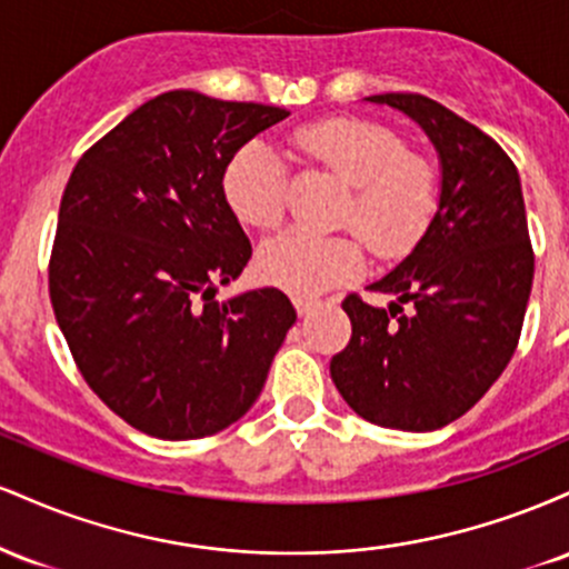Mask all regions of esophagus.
Here are the masks:
<instances>
[{
  "instance_id": "34e87169",
  "label": "esophagus",
  "mask_w": 569,
  "mask_h": 569,
  "mask_svg": "<svg viewBox=\"0 0 569 569\" xmlns=\"http://www.w3.org/2000/svg\"><path fill=\"white\" fill-rule=\"evenodd\" d=\"M293 307H297L299 316H307L310 310H316L318 302L316 299H307V297H293Z\"/></svg>"
}]
</instances>
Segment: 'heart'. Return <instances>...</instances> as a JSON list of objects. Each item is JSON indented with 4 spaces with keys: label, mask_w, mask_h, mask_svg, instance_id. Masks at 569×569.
Wrapping results in <instances>:
<instances>
[{
    "label": "heart",
    "mask_w": 569,
    "mask_h": 569,
    "mask_svg": "<svg viewBox=\"0 0 569 569\" xmlns=\"http://www.w3.org/2000/svg\"><path fill=\"white\" fill-rule=\"evenodd\" d=\"M293 143L352 187L342 224L361 234L377 257H403L420 243L436 217L439 181L426 158L409 152L401 133L358 117H331L299 128ZM221 189L248 227L276 230L286 217V168L264 141H248L232 154ZM363 264V246L352 234L286 232L259 251L264 280L299 297L348 283Z\"/></svg>",
    "instance_id": "heart-1"
}]
</instances>
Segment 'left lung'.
<instances>
[{
	"mask_svg": "<svg viewBox=\"0 0 569 569\" xmlns=\"http://www.w3.org/2000/svg\"><path fill=\"white\" fill-rule=\"evenodd\" d=\"M417 122L441 160L439 211L420 243L371 291L342 302L348 348L331 380L363 420L398 430L449 426L492 388L519 345L535 257L519 171L485 130L420 93L369 96Z\"/></svg>",
	"mask_w": 569,
	"mask_h": 569,
	"instance_id": "left-lung-1",
	"label": "left lung"
}]
</instances>
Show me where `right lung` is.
<instances>
[{
  "label": "right lung",
  "mask_w": 569,
  "mask_h": 569,
  "mask_svg": "<svg viewBox=\"0 0 569 569\" xmlns=\"http://www.w3.org/2000/svg\"><path fill=\"white\" fill-rule=\"evenodd\" d=\"M289 112L171 90L82 154L63 189L50 302L90 390L166 441L253 407L297 310L283 291L217 302L251 259L221 189L243 143Z\"/></svg>",
  "instance_id": "1"
}]
</instances>
